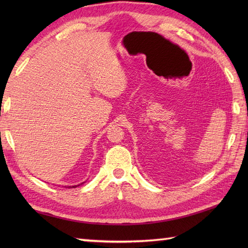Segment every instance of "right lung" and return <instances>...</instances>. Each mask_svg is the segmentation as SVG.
Listing matches in <instances>:
<instances>
[{
	"label": "right lung",
	"instance_id": "1",
	"mask_svg": "<svg viewBox=\"0 0 248 248\" xmlns=\"http://www.w3.org/2000/svg\"><path fill=\"white\" fill-rule=\"evenodd\" d=\"M78 186H80V184H78ZM73 186L72 187H77V186ZM69 187H70V186H69Z\"/></svg>",
	"mask_w": 248,
	"mask_h": 248
}]
</instances>
